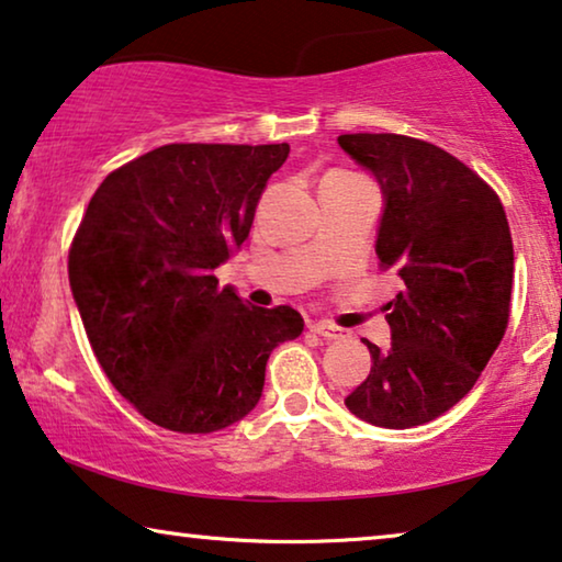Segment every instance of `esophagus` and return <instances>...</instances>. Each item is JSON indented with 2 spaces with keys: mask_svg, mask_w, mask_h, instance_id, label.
<instances>
[{
  "mask_svg": "<svg viewBox=\"0 0 562 562\" xmlns=\"http://www.w3.org/2000/svg\"><path fill=\"white\" fill-rule=\"evenodd\" d=\"M311 330L313 334H318L321 338H341V328L330 326V323H323V321L311 323Z\"/></svg>",
  "mask_w": 562,
  "mask_h": 562,
  "instance_id": "esophagus-1",
  "label": "esophagus"
}]
</instances>
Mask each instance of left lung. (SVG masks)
<instances>
[{"instance_id": "obj_1", "label": "left lung", "mask_w": 562, "mask_h": 562, "mask_svg": "<svg viewBox=\"0 0 562 562\" xmlns=\"http://www.w3.org/2000/svg\"><path fill=\"white\" fill-rule=\"evenodd\" d=\"M382 191L376 257L405 288L386 305L390 349L367 341L371 371L346 407L405 430L461 402L509 323L515 249L507 213L461 160L405 134H341Z\"/></svg>"}]
</instances>
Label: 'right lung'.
Segmentation results:
<instances>
[{
    "mask_svg": "<svg viewBox=\"0 0 562 562\" xmlns=\"http://www.w3.org/2000/svg\"><path fill=\"white\" fill-rule=\"evenodd\" d=\"M290 145H162L106 176L68 255L86 336L124 400L176 432L257 407L265 367L303 334L290 305H247L213 274L247 241Z\"/></svg>",
    "mask_w": 562,
    "mask_h": 562,
    "instance_id": "1",
    "label": "right lung"
}]
</instances>
